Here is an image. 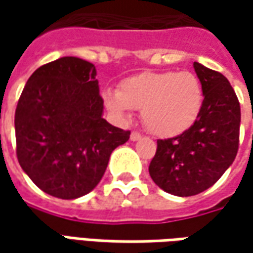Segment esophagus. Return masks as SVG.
<instances>
[{
	"mask_svg": "<svg viewBox=\"0 0 253 253\" xmlns=\"http://www.w3.org/2000/svg\"><path fill=\"white\" fill-rule=\"evenodd\" d=\"M142 138V135L139 133V132H136V131H133L131 133V141H139Z\"/></svg>",
	"mask_w": 253,
	"mask_h": 253,
	"instance_id": "1",
	"label": "esophagus"
}]
</instances>
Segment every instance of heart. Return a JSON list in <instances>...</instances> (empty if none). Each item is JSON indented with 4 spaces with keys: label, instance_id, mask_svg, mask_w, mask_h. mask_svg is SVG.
<instances>
[{
    "label": "heart",
    "instance_id": "b5f03b06",
    "mask_svg": "<svg viewBox=\"0 0 253 253\" xmlns=\"http://www.w3.org/2000/svg\"><path fill=\"white\" fill-rule=\"evenodd\" d=\"M204 101L203 85L191 72H143L122 80L117 92L104 94L107 110L126 118L128 110L141 111L148 131L173 138L197 121Z\"/></svg>",
    "mask_w": 253,
    "mask_h": 253
}]
</instances>
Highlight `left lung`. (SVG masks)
<instances>
[{"label":"left lung","mask_w":253,"mask_h":253,"mask_svg":"<svg viewBox=\"0 0 253 253\" xmlns=\"http://www.w3.org/2000/svg\"><path fill=\"white\" fill-rule=\"evenodd\" d=\"M204 101L197 121L174 138L159 139L149 165L152 180L173 196H196L211 187L237 156L241 107L225 76L194 62Z\"/></svg>","instance_id":"8db88e82"}]
</instances>
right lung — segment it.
I'll return each instance as SVG.
<instances>
[{
  "instance_id": "right-lung-1",
  "label": "right lung",
  "mask_w": 253,
  "mask_h": 253,
  "mask_svg": "<svg viewBox=\"0 0 253 253\" xmlns=\"http://www.w3.org/2000/svg\"><path fill=\"white\" fill-rule=\"evenodd\" d=\"M95 66L66 56L36 69L15 111L16 156L39 189L79 199L104 176L112 151L129 131L102 118Z\"/></svg>"
}]
</instances>
